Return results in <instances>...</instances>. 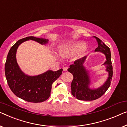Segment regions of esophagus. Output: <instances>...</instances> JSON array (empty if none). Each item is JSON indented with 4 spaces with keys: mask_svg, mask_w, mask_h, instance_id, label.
<instances>
[{
    "mask_svg": "<svg viewBox=\"0 0 127 127\" xmlns=\"http://www.w3.org/2000/svg\"><path fill=\"white\" fill-rule=\"evenodd\" d=\"M68 68V67H64L63 69L64 71H67Z\"/></svg>",
    "mask_w": 127,
    "mask_h": 127,
    "instance_id": "esophagus-1",
    "label": "esophagus"
}]
</instances>
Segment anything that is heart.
I'll return each mask as SVG.
<instances>
[{
    "label": "heart",
    "mask_w": 127,
    "mask_h": 127,
    "mask_svg": "<svg viewBox=\"0 0 127 127\" xmlns=\"http://www.w3.org/2000/svg\"><path fill=\"white\" fill-rule=\"evenodd\" d=\"M87 50L84 42H75L61 46L59 52L63 56H71L77 53L78 58H81L86 54Z\"/></svg>",
    "instance_id": "1"
}]
</instances>
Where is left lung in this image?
<instances>
[{
    "label": "left lung",
    "instance_id": "8db88e82",
    "mask_svg": "<svg viewBox=\"0 0 127 127\" xmlns=\"http://www.w3.org/2000/svg\"><path fill=\"white\" fill-rule=\"evenodd\" d=\"M98 44L95 52L103 53L106 60L103 65L106 66V71L108 72V77L103 85L97 89H91V79L89 71L85 66L87 56L76 60L69 66L68 71L73 75L74 78L71 84V93L74 97L82 101H93L97 99L105 94L110 85L113 76V67L112 65L110 50L99 38L94 36Z\"/></svg>",
    "mask_w": 127,
    "mask_h": 127
}]
</instances>
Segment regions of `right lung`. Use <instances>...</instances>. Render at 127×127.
Instances as JSON below:
<instances>
[{
  "instance_id": "right-lung-1",
  "label": "right lung",
  "mask_w": 127,
  "mask_h": 127,
  "mask_svg": "<svg viewBox=\"0 0 127 127\" xmlns=\"http://www.w3.org/2000/svg\"><path fill=\"white\" fill-rule=\"evenodd\" d=\"M30 40L41 45L48 44L49 41L33 36L18 41L8 52L5 63V75L11 90L16 96L30 102H42L50 97L52 85L61 75L63 69L57 71L48 70L35 76H29L25 74L17 63L16 53L20 44Z\"/></svg>"
}]
</instances>
